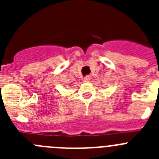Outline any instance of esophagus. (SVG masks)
<instances>
[{"instance_id": "34e87169", "label": "esophagus", "mask_w": 159, "mask_h": 159, "mask_svg": "<svg viewBox=\"0 0 159 159\" xmlns=\"http://www.w3.org/2000/svg\"><path fill=\"white\" fill-rule=\"evenodd\" d=\"M91 80V77L89 76V75H88V76H85L84 79V82H89V81Z\"/></svg>"}]
</instances>
